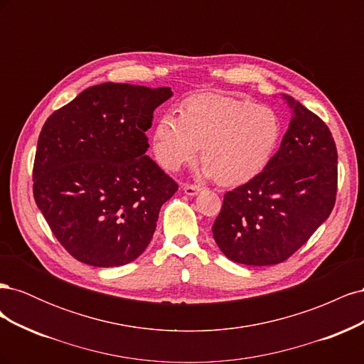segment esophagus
Wrapping results in <instances>:
<instances>
[{
  "label": "esophagus",
  "mask_w": 364,
  "mask_h": 364,
  "mask_svg": "<svg viewBox=\"0 0 364 364\" xmlns=\"http://www.w3.org/2000/svg\"><path fill=\"white\" fill-rule=\"evenodd\" d=\"M200 186H197V185H191V183H185L183 185V193L186 194V196H196V194H199L200 193Z\"/></svg>",
  "instance_id": "obj_1"
}]
</instances>
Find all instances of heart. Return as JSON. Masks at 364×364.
Here are the masks:
<instances>
[{
  "mask_svg": "<svg viewBox=\"0 0 364 364\" xmlns=\"http://www.w3.org/2000/svg\"><path fill=\"white\" fill-rule=\"evenodd\" d=\"M282 136L278 114L246 98L199 94L186 98L179 117L158 118L153 150L164 168L191 164L202 146V173L223 185H241L261 174Z\"/></svg>",
  "mask_w": 364,
  "mask_h": 364,
  "instance_id": "obj_1",
  "label": "heart"
}]
</instances>
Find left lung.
<instances>
[{
    "label": "left lung",
    "mask_w": 364,
    "mask_h": 364,
    "mask_svg": "<svg viewBox=\"0 0 364 364\" xmlns=\"http://www.w3.org/2000/svg\"><path fill=\"white\" fill-rule=\"evenodd\" d=\"M291 119L279 150L261 174L228 191L213 226L217 246L234 262L273 266L291 257L331 214L337 149L316 114L282 95Z\"/></svg>",
    "instance_id": "left-lung-1"
}]
</instances>
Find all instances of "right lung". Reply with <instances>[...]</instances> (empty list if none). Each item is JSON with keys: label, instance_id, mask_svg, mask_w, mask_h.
Returning <instances> with one entry per match:
<instances>
[{"label": "right lung", "instance_id": "1", "mask_svg": "<svg viewBox=\"0 0 364 364\" xmlns=\"http://www.w3.org/2000/svg\"><path fill=\"white\" fill-rule=\"evenodd\" d=\"M170 87L102 83L53 112L38 139L33 196L70 255L94 267L136 259L176 183L146 155Z\"/></svg>", "mask_w": 364, "mask_h": 364}]
</instances>
